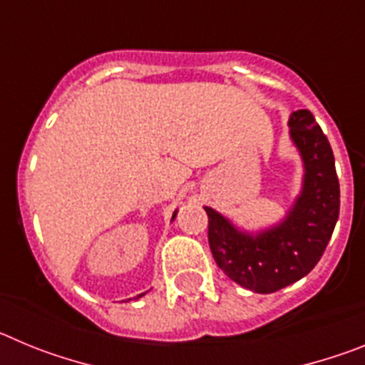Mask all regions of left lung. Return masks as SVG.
I'll return each instance as SVG.
<instances>
[{
    "label": "left lung",
    "mask_w": 365,
    "mask_h": 365,
    "mask_svg": "<svg viewBox=\"0 0 365 365\" xmlns=\"http://www.w3.org/2000/svg\"><path fill=\"white\" fill-rule=\"evenodd\" d=\"M289 133L303 160L302 192L285 217L250 234L205 206L208 243L219 269L248 291L270 294L307 276L325 252L340 214L334 155L309 109L289 118Z\"/></svg>",
    "instance_id": "8db88e82"
}]
</instances>
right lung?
Listing matches in <instances>:
<instances>
[{
  "instance_id": "right-lung-1",
  "label": "right lung",
  "mask_w": 365,
  "mask_h": 365,
  "mask_svg": "<svg viewBox=\"0 0 365 365\" xmlns=\"http://www.w3.org/2000/svg\"><path fill=\"white\" fill-rule=\"evenodd\" d=\"M175 215H177V212H173V217H172V221H173V219H175ZM144 294H146V292H143V294H138V296H137V298H143V296H144Z\"/></svg>"
}]
</instances>
